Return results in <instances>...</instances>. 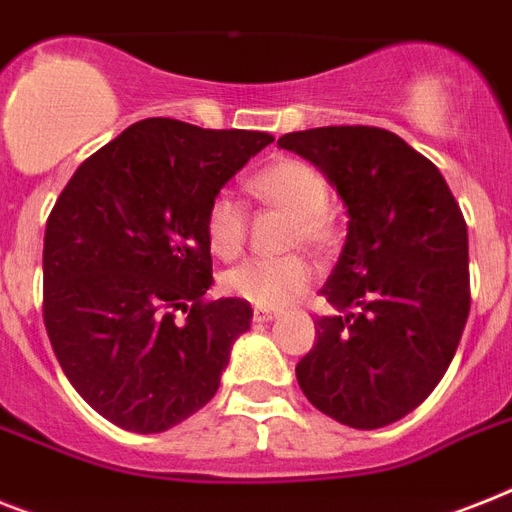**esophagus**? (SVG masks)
Wrapping results in <instances>:
<instances>
[{
	"mask_svg": "<svg viewBox=\"0 0 512 512\" xmlns=\"http://www.w3.org/2000/svg\"><path fill=\"white\" fill-rule=\"evenodd\" d=\"M276 310H268V307H255V310H252V321L255 323H268V321H273V318H276Z\"/></svg>",
	"mask_w": 512,
	"mask_h": 512,
	"instance_id": "esophagus-1",
	"label": "esophagus"
}]
</instances>
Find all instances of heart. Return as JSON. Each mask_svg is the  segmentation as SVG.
<instances>
[{"instance_id":"obj_1","label":"heart","mask_w":512,"mask_h":512,"mask_svg":"<svg viewBox=\"0 0 512 512\" xmlns=\"http://www.w3.org/2000/svg\"><path fill=\"white\" fill-rule=\"evenodd\" d=\"M247 189L292 218V247L302 244L315 255H328L339 244V228L326 210V178L310 162L292 157L270 162L249 178ZM205 236L213 255L234 260L247 242V210L242 202L226 191L213 197L205 213ZM313 276L310 260L297 252L284 257H252L228 270L223 289L255 307H284L310 289Z\"/></svg>"}]
</instances>
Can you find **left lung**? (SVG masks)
I'll list each match as a JSON object with an SVG mask.
<instances>
[{"label":"left lung","instance_id":"obj_1","mask_svg":"<svg viewBox=\"0 0 512 512\" xmlns=\"http://www.w3.org/2000/svg\"><path fill=\"white\" fill-rule=\"evenodd\" d=\"M278 147L323 170L350 223L321 294L336 315L297 363L305 397L352 429L421 405L450 368L468 310V228L429 157L384 128L294 131Z\"/></svg>","mask_w":512,"mask_h":512}]
</instances>
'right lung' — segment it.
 I'll return each mask as SVG.
<instances>
[{
  "label": "right lung",
  "instance_id": "right-lung-1",
  "mask_svg": "<svg viewBox=\"0 0 512 512\" xmlns=\"http://www.w3.org/2000/svg\"><path fill=\"white\" fill-rule=\"evenodd\" d=\"M270 141L263 131L139 120L83 160L54 202L44 326L70 384L120 429L168 431L218 392L252 307L205 302V213Z\"/></svg>",
  "mask_w": 512,
  "mask_h": 512
}]
</instances>
